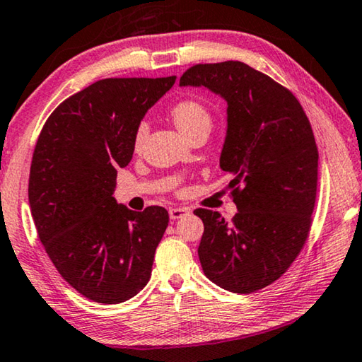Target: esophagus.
I'll use <instances>...</instances> for the list:
<instances>
[{
  "mask_svg": "<svg viewBox=\"0 0 362 362\" xmlns=\"http://www.w3.org/2000/svg\"><path fill=\"white\" fill-rule=\"evenodd\" d=\"M189 213H191V211H189V208H182V206H175V208H170V210H168L170 219H173V221L185 218V216H187Z\"/></svg>",
  "mask_w": 362,
  "mask_h": 362,
  "instance_id": "34e87169",
  "label": "esophagus"
}]
</instances>
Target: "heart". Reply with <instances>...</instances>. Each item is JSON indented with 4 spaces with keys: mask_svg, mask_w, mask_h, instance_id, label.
I'll list each match as a JSON object with an SVG mask.
<instances>
[{
    "mask_svg": "<svg viewBox=\"0 0 362 362\" xmlns=\"http://www.w3.org/2000/svg\"><path fill=\"white\" fill-rule=\"evenodd\" d=\"M175 124L182 135L189 136L194 132L200 129H211V116L206 111V107L195 100H182L176 103L171 110ZM146 133H148V125L141 122L135 132V146L139 148L143 144Z\"/></svg>",
    "mask_w": 362,
    "mask_h": 362,
    "instance_id": "1",
    "label": "heart"
}]
</instances>
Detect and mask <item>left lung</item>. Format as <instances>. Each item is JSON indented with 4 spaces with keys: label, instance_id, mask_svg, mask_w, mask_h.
<instances>
[{
    "label": "left lung",
    "instance_id": "8db88e82",
    "mask_svg": "<svg viewBox=\"0 0 362 362\" xmlns=\"http://www.w3.org/2000/svg\"><path fill=\"white\" fill-rule=\"evenodd\" d=\"M180 86L227 103L219 167L233 177L238 213L227 223L218 211H194L205 226L202 269L230 293H255L289 269L308 237L318 182L312 125L288 88L243 62L195 65Z\"/></svg>",
    "mask_w": 362,
    "mask_h": 362
}]
</instances>
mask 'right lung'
I'll return each mask as SVG.
<instances>
[{
	"label": "right lung",
	"instance_id": "obj_1",
	"mask_svg": "<svg viewBox=\"0 0 362 362\" xmlns=\"http://www.w3.org/2000/svg\"><path fill=\"white\" fill-rule=\"evenodd\" d=\"M175 81L93 82L57 106L37 138L28 182L37 237L63 280L90 300L125 302L151 278L168 211H132L112 194L138 125Z\"/></svg>",
	"mask_w": 362,
	"mask_h": 362
}]
</instances>
